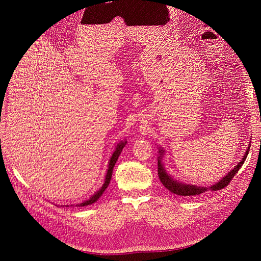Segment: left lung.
Returning a JSON list of instances; mask_svg holds the SVG:
<instances>
[{
  "instance_id": "left-lung-1",
  "label": "left lung",
  "mask_w": 261,
  "mask_h": 261,
  "mask_svg": "<svg viewBox=\"0 0 261 261\" xmlns=\"http://www.w3.org/2000/svg\"><path fill=\"white\" fill-rule=\"evenodd\" d=\"M250 147L251 146L248 147V150L245 151L242 160L238 163V165L234 169L230 170L218 183L214 184L211 187H201V186H197V185H193V184H186V183H183V182H179L177 180H174L173 177H171V175H169L166 172L165 167H164V165H163L162 159L164 156V152H165V150L161 148V149H159L160 155L158 158V174H159V177H160V181L164 186H165L170 191V193H172L176 196H181V197H194V196H198V195L206 193V191H208V190H212V191L213 190L214 191L220 190V189H222V188H224L225 186L228 185V183L231 181L232 177H234V175L238 172L240 167L243 165V163H244L246 156H248V154H249Z\"/></svg>"
}]
</instances>
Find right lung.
Returning <instances> with one entry per match:
<instances>
[{"label":"right lung","instance_id":"obj_1","mask_svg":"<svg viewBox=\"0 0 261 261\" xmlns=\"http://www.w3.org/2000/svg\"><path fill=\"white\" fill-rule=\"evenodd\" d=\"M126 144H127V142L125 141V142L119 143V144L116 146L115 151L113 152L111 159H110V161H109V166H108V170H107V174H106L105 183H103V185L100 187V189H99L98 191H96V193H95L89 200H87V201H85V202H82V203H80V204H76V206H81V207H82V206H87V205H91V204L95 203L96 201H97V200L102 196V194L105 193V190L107 189V187H108L109 184H110V181H111L112 172H113V168H114V166H115V163H116V161H117V159H118L120 152L122 151V148L125 147ZM62 206H63V207H64V206H66V207H72L73 205H62Z\"/></svg>","mask_w":261,"mask_h":261}]
</instances>
